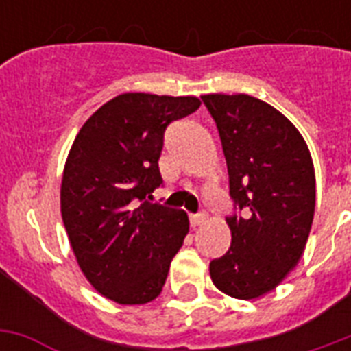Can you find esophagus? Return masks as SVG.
Wrapping results in <instances>:
<instances>
[{
  "instance_id": "34e87169",
  "label": "esophagus",
  "mask_w": 351,
  "mask_h": 351,
  "mask_svg": "<svg viewBox=\"0 0 351 351\" xmlns=\"http://www.w3.org/2000/svg\"><path fill=\"white\" fill-rule=\"evenodd\" d=\"M208 220V215L206 213H198V215H191L189 217V222H191V228H198V226H202L204 222Z\"/></svg>"
}]
</instances>
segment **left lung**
<instances>
[{
    "mask_svg": "<svg viewBox=\"0 0 351 351\" xmlns=\"http://www.w3.org/2000/svg\"><path fill=\"white\" fill-rule=\"evenodd\" d=\"M219 127L230 195L242 211L226 219L231 245L209 264L233 299L269 293L299 264L315 213V169L299 129L250 95H204Z\"/></svg>",
    "mask_w": 351,
    "mask_h": 351,
    "instance_id": "obj_1",
    "label": "left lung"
}]
</instances>
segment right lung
Instances as JSON below:
<instances>
[{
	"label": "right lung",
	"mask_w": 351,
	"mask_h": 351,
	"mask_svg": "<svg viewBox=\"0 0 351 351\" xmlns=\"http://www.w3.org/2000/svg\"><path fill=\"white\" fill-rule=\"evenodd\" d=\"M197 96L123 93L93 112L74 138L60 189L62 219L80 269L106 299L147 304L160 295L189 219L149 204L171 121L191 114Z\"/></svg>",
	"instance_id": "right-lung-1"
}]
</instances>
